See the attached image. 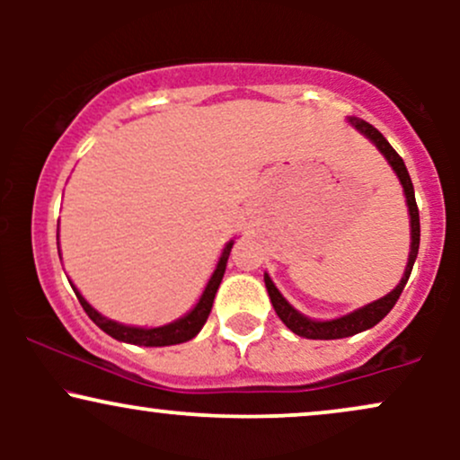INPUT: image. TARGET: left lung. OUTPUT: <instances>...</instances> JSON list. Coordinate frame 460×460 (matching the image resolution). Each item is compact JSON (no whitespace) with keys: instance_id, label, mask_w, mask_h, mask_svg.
Wrapping results in <instances>:
<instances>
[{"instance_id":"obj_1","label":"left lung","mask_w":460,"mask_h":460,"mask_svg":"<svg viewBox=\"0 0 460 460\" xmlns=\"http://www.w3.org/2000/svg\"><path fill=\"white\" fill-rule=\"evenodd\" d=\"M348 123L355 128L358 134L366 136V138L381 151V155L387 160L392 171L398 177L400 186H402L404 199H406V208H409V223H411V251H409V261H406L404 274L400 279V283L395 285L389 294H385L383 298L374 300V303L363 305L350 314L341 315V318H332V320H314L307 318L305 314H300L296 307L288 303V298L279 292V288L274 285L270 279V274L263 272V283H266L268 296H270V303L277 315L281 318V322L288 326L289 331L296 332L300 337H307V340H341V337H350L357 335V332L372 329L381 322L389 311L394 309L395 300L400 298L402 294L406 281H409L411 270H413V263L417 260V251H420V212H417V203H415V190L413 183H411L409 171H406L402 157L394 151V146L385 140V136L378 131L376 128L366 123L363 119H357V116H348Z\"/></svg>"}]
</instances>
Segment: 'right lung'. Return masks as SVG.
Returning a JSON list of instances; mask_svg holds the SVG:
<instances>
[{"instance_id": "right-lung-1", "label": "right lung", "mask_w": 460, "mask_h": 460, "mask_svg": "<svg viewBox=\"0 0 460 460\" xmlns=\"http://www.w3.org/2000/svg\"><path fill=\"white\" fill-rule=\"evenodd\" d=\"M234 242L235 240H229L225 244L223 252H220V257H218V263H216L212 277H209L208 285H205L203 294H200L197 305H194L188 314H183L181 318L168 322V324H162V326H131V324H123V322L105 318V315L99 314V311L94 309L93 305L82 296V294H79V289L75 288V285H73L71 281L68 283H71L73 292H75L79 305H82L84 311H86L88 318H91L103 332H108L110 337H114V340L125 341V344L149 346V348L183 344V341L197 337L199 331L203 329L205 322H208V315H209V311H212L216 292H218L220 281H223V277H225V268H226V261H229V252H231V248H234Z\"/></svg>"}]
</instances>
